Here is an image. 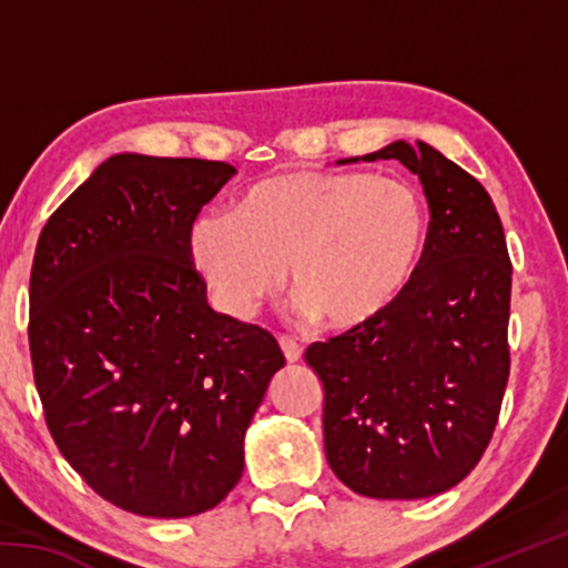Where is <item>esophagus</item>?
I'll use <instances>...</instances> for the list:
<instances>
[{"instance_id": "esophagus-1", "label": "esophagus", "mask_w": 568, "mask_h": 568, "mask_svg": "<svg viewBox=\"0 0 568 568\" xmlns=\"http://www.w3.org/2000/svg\"><path fill=\"white\" fill-rule=\"evenodd\" d=\"M281 348L285 353V361L287 363H297V361L303 358V348L293 338H287V335H281Z\"/></svg>"}]
</instances>
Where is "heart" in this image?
Wrapping results in <instances>:
<instances>
[{
  "label": "heart",
  "mask_w": 568,
  "mask_h": 568,
  "mask_svg": "<svg viewBox=\"0 0 568 568\" xmlns=\"http://www.w3.org/2000/svg\"><path fill=\"white\" fill-rule=\"evenodd\" d=\"M428 237L423 197L368 172H283L247 187L235 213L200 217L190 257L235 318L277 293L335 331L371 323L406 293Z\"/></svg>",
  "instance_id": "1"
}]
</instances>
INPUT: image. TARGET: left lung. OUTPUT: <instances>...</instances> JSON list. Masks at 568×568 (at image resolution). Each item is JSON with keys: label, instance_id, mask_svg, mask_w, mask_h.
<instances>
[{"label": "left lung", "instance_id": "8db88e82", "mask_svg": "<svg viewBox=\"0 0 568 568\" xmlns=\"http://www.w3.org/2000/svg\"><path fill=\"white\" fill-rule=\"evenodd\" d=\"M398 160L430 223L396 303L305 361L323 383L325 458L351 491L426 498L464 480L494 436L508 381L511 261L491 195L436 148L406 140L341 162Z\"/></svg>", "mask_w": 568, "mask_h": 568}]
</instances>
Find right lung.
Returning <instances> with one entry per match:
<instances>
[{"label": "right lung", "mask_w": 568, "mask_h": 568, "mask_svg": "<svg viewBox=\"0 0 568 568\" xmlns=\"http://www.w3.org/2000/svg\"><path fill=\"white\" fill-rule=\"evenodd\" d=\"M227 162L122 152L54 210L30 277L34 383L57 448L104 501L152 518L210 511L285 365L271 333L215 313L190 257Z\"/></svg>", "instance_id": "add662e5"}]
</instances>
